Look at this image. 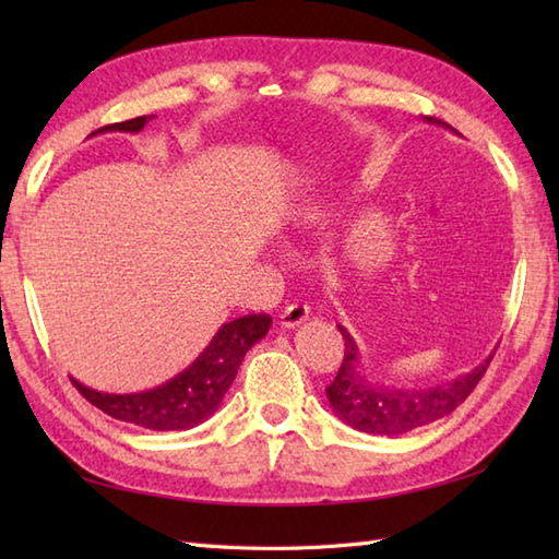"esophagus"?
<instances>
[{
	"label": "esophagus",
	"instance_id": "esophagus-1",
	"mask_svg": "<svg viewBox=\"0 0 559 559\" xmlns=\"http://www.w3.org/2000/svg\"><path fill=\"white\" fill-rule=\"evenodd\" d=\"M307 317H310V310H307V305L293 302V305L286 307V310L281 312V326L295 329V326H300L302 322H307Z\"/></svg>",
	"mask_w": 559,
	"mask_h": 559
}]
</instances>
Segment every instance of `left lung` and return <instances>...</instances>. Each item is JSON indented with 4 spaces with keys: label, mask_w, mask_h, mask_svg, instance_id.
<instances>
[{
    "label": "left lung",
    "mask_w": 559,
    "mask_h": 559,
    "mask_svg": "<svg viewBox=\"0 0 559 559\" xmlns=\"http://www.w3.org/2000/svg\"><path fill=\"white\" fill-rule=\"evenodd\" d=\"M427 120L435 122L432 117ZM338 331L346 341V350H343L336 379L326 386V396L343 423L370 435H403L444 418L471 396L492 360L490 355L476 370L451 379L447 384L427 389L377 386L367 382L360 372V353L353 336L343 326H338Z\"/></svg>",
    "instance_id": "1"
}]
</instances>
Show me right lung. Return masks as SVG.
<instances>
[{
  "label": "right lung",
  "mask_w": 559,
  "mask_h": 559,
  "mask_svg": "<svg viewBox=\"0 0 559 559\" xmlns=\"http://www.w3.org/2000/svg\"><path fill=\"white\" fill-rule=\"evenodd\" d=\"M151 117L153 115H144L127 122L100 127L93 134L141 132ZM269 314H245L233 319L218 329V334L213 336L204 353L185 372L156 389L141 391V394H105V391L79 384L76 379H71V382L83 399L103 413L112 415L115 420L146 427V430H189L218 411L247 350L269 334Z\"/></svg>",
  "instance_id": "right-lung-1"
}]
</instances>
